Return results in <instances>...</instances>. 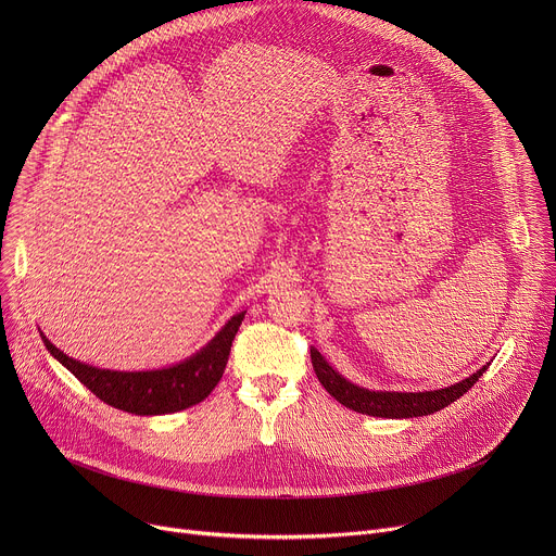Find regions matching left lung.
<instances>
[{"mask_svg": "<svg viewBox=\"0 0 556 556\" xmlns=\"http://www.w3.org/2000/svg\"><path fill=\"white\" fill-rule=\"evenodd\" d=\"M309 358H312L316 378H319V382L328 389L330 395H334L341 405L376 418H416V416H429L433 412H440L451 403H455L459 395H464L489 369V365H484L480 371H475L462 382H455L444 389L399 393V391H369L352 384L339 371H334L328 365V361L314 348H309Z\"/></svg>", "mask_w": 556, "mask_h": 556, "instance_id": "left-lung-1", "label": "left lung"}]
</instances>
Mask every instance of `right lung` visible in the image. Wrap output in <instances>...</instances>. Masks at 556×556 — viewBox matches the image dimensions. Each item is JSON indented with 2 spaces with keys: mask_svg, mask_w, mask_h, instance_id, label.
<instances>
[{
  "mask_svg": "<svg viewBox=\"0 0 556 556\" xmlns=\"http://www.w3.org/2000/svg\"><path fill=\"white\" fill-rule=\"evenodd\" d=\"M244 314L247 312L235 314L222 332L195 356L180 365L155 371L99 369L65 356L43 337V332L41 339L48 352L81 380L99 401L136 416H163L202 403L215 389L226 369L230 345L244 321Z\"/></svg>",
  "mask_w": 556,
  "mask_h": 556,
  "instance_id": "1",
  "label": "right lung"
}]
</instances>
